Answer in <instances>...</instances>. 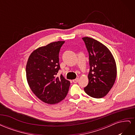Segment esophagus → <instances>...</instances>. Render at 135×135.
<instances>
[{"mask_svg":"<svg viewBox=\"0 0 135 135\" xmlns=\"http://www.w3.org/2000/svg\"><path fill=\"white\" fill-rule=\"evenodd\" d=\"M78 80H79V78H76V79H73V81L74 83H77L78 81Z\"/></svg>","mask_w":135,"mask_h":135,"instance_id":"34e87169","label":"esophagus"}]
</instances>
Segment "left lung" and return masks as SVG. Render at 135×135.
I'll use <instances>...</instances> for the list:
<instances>
[{"label":"left lung","instance_id":"obj_1","mask_svg":"<svg viewBox=\"0 0 135 135\" xmlns=\"http://www.w3.org/2000/svg\"><path fill=\"white\" fill-rule=\"evenodd\" d=\"M89 54L90 69L89 82L84 88L88 95L100 99L107 95L117 77L115 61L109 49L100 42L89 37L82 38Z\"/></svg>","mask_w":135,"mask_h":135}]
</instances>
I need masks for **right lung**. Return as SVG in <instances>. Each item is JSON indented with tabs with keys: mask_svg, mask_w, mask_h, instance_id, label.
I'll use <instances>...</instances> for the list:
<instances>
[{
	"mask_svg": "<svg viewBox=\"0 0 135 135\" xmlns=\"http://www.w3.org/2000/svg\"><path fill=\"white\" fill-rule=\"evenodd\" d=\"M65 41L52 42L36 49L28 59L26 73L28 85L38 99L55 104L66 97L70 82L61 75L56 77L60 66L59 52Z\"/></svg>",
	"mask_w": 135,
	"mask_h": 135,
	"instance_id": "right-lung-1",
	"label": "right lung"
}]
</instances>
